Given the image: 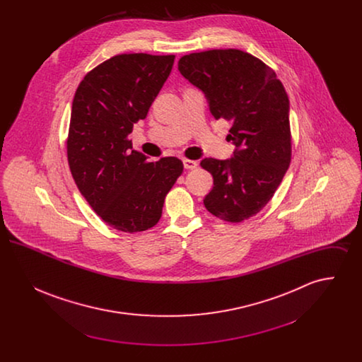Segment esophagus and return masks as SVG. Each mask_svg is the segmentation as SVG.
Segmentation results:
<instances>
[{"instance_id":"esophagus-1","label":"esophagus","mask_w":362,"mask_h":362,"mask_svg":"<svg viewBox=\"0 0 362 362\" xmlns=\"http://www.w3.org/2000/svg\"><path fill=\"white\" fill-rule=\"evenodd\" d=\"M183 165L186 170H194L198 167V163L195 160H189V158H185L183 160Z\"/></svg>"}]
</instances>
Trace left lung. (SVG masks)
<instances>
[{"mask_svg": "<svg viewBox=\"0 0 362 362\" xmlns=\"http://www.w3.org/2000/svg\"><path fill=\"white\" fill-rule=\"evenodd\" d=\"M177 69L205 95L211 115L232 124L230 158L201 161L214 185L204 205L221 220L240 223L266 206L289 168V98L273 70L236 49L192 52Z\"/></svg>", "mask_w": 362, "mask_h": 362, "instance_id": "left-lung-1", "label": "left lung"}]
</instances>
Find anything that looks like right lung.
<instances>
[{
  "mask_svg": "<svg viewBox=\"0 0 362 362\" xmlns=\"http://www.w3.org/2000/svg\"><path fill=\"white\" fill-rule=\"evenodd\" d=\"M175 55L121 54L90 70L76 90L68 137L70 173L86 202L123 232L155 226L183 173L176 157L149 161L129 134L145 119Z\"/></svg>",
  "mask_w": 362,
  "mask_h": 362,
  "instance_id": "obj_1",
  "label": "right lung"
}]
</instances>
